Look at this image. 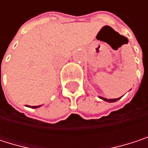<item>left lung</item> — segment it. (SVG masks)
I'll list each match as a JSON object with an SVG mask.
<instances>
[{
    "label": "left lung",
    "instance_id": "obj_1",
    "mask_svg": "<svg viewBox=\"0 0 148 148\" xmlns=\"http://www.w3.org/2000/svg\"><path fill=\"white\" fill-rule=\"evenodd\" d=\"M100 99H103L104 101H107V102L111 103V102H116V101H117V100H118V99H120L121 98H119V99H104V98H103V97H100Z\"/></svg>",
    "mask_w": 148,
    "mask_h": 148
}]
</instances>
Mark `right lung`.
<instances>
[{"label": "right lung", "instance_id": "obj_1", "mask_svg": "<svg viewBox=\"0 0 148 148\" xmlns=\"http://www.w3.org/2000/svg\"><path fill=\"white\" fill-rule=\"evenodd\" d=\"M39 106H40V105H39ZM39 106H32V108H38V107H39Z\"/></svg>", "mask_w": 148, "mask_h": 148}]
</instances>
